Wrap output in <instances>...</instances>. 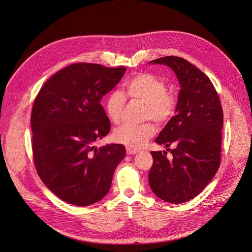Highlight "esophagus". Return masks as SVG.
<instances>
[{
  "label": "esophagus",
  "instance_id": "34e87169",
  "mask_svg": "<svg viewBox=\"0 0 252 252\" xmlns=\"http://www.w3.org/2000/svg\"><path fill=\"white\" fill-rule=\"evenodd\" d=\"M138 153V151L137 150H135V149H131V148H126V155H128V156H131V155H135V154H137Z\"/></svg>",
  "mask_w": 252,
  "mask_h": 252
}]
</instances>
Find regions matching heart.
I'll return each mask as SVG.
<instances>
[{"mask_svg": "<svg viewBox=\"0 0 252 252\" xmlns=\"http://www.w3.org/2000/svg\"><path fill=\"white\" fill-rule=\"evenodd\" d=\"M125 94L145 103L144 118L152 119L157 124H165L174 116L177 98L167 92V85L158 76L141 72L131 76L124 85ZM126 96L119 91L109 93L105 99V110L114 124L121 121L126 105ZM156 127L151 123L142 125L125 124L114 131V139L131 149H139L154 136Z\"/></svg>", "mask_w": 252, "mask_h": 252, "instance_id": "heart-1", "label": "heart"}]
</instances>
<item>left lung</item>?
Instances as JSON below:
<instances>
[{
	"mask_svg": "<svg viewBox=\"0 0 252 252\" xmlns=\"http://www.w3.org/2000/svg\"><path fill=\"white\" fill-rule=\"evenodd\" d=\"M150 63L172 68L180 83L176 115L156 142L167 153L151 152L153 165L149 184L161 200L182 204L198 195L215 177L220 163L223 112L219 94L209 77L189 61L166 56Z\"/></svg>",
	"mask_w": 252,
	"mask_h": 252,
	"instance_id": "1",
	"label": "left lung"
}]
</instances>
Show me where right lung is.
Segmentation results:
<instances>
[{
	"mask_svg": "<svg viewBox=\"0 0 252 252\" xmlns=\"http://www.w3.org/2000/svg\"><path fill=\"white\" fill-rule=\"evenodd\" d=\"M126 70L73 63L51 76L34 99L31 126L35 169L44 185L66 203L84 207L101 200L126 157L121 144L94 145L110 131L100 100Z\"/></svg>",
	"mask_w": 252,
	"mask_h": 252,
	"instance_id": "right-lung-1",
	"label": "right lung"
}]
</instances>
